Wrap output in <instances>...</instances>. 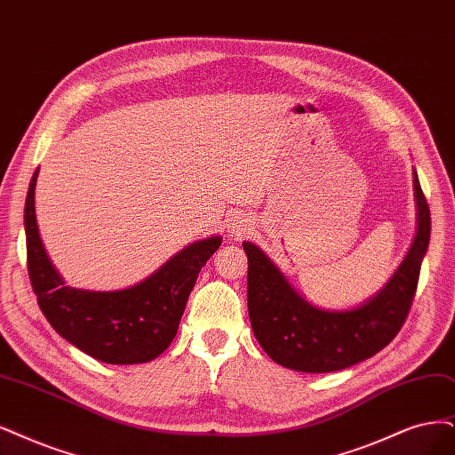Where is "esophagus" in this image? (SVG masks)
<instances>
[{"label": "esophagus", "mask_w": 455, "mask_h": 455, "mask_svg": "<svg viewBox=\"0 0 455 455\" xmlns=\"http://www.w3.org/2000/svg\"><path fill=\"white\" fill-rule=\"evenodd\" d=\"M230 232L234 234V236H243V234H247L249 225L245 219H236V223H232V227H230Z\"/></svg>", "instance_id": "esophagus-1"}]
</instances>
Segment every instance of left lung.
Wrapping results in <instances>:
<instances>
[{
    "mask_svg": "<svg viewBox=\"0 0 455 455\" xmlns=\"http://www.w3.org/2000/svg\"><path fill=\"white\" fill-rule=\"evenodd\" d=\"M414 191L418 228L409 253L390 281L358 307L311 306L262 249L243 242L251 326L275 363L301 373H331L375 356L395 338L412 306L431 234L429 206L416 171Z\"/></svg>",
    "mask_w": 455,
    "mask_h": 455,
    "instance_id": "1",
    "label": "left lung"
}]
</instances>
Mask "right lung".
Returning a JSON list of instances; mask_svg holds the SVG:
<instances>
[{"instance_id":"obj_1","label":"right lung","mask_w":455,"mask_h":455,"mask_svg":"<svg viewBox=\"0 0 455 455\" xmlns=\"http://www.w3.org/2000/svg\"><path fill=\"white\" fill-rule=\"evenodd\" d=\"M33 172L24 208L28 274L39 307L63 339L88 356L131 365L156 360L176 338L198 272L221 245V236L189 243L156 274L124 291L95 292L67 287L50 262L36 219Z\"/></svg>"}]
</instances>
